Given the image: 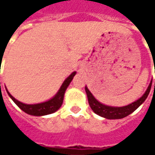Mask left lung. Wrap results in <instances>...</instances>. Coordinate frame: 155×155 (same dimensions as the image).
<instances>
[{
  "instance_id": "obj_1",
  "label": "left lung",
  "mask_w": 155,
  "mask_h": 155,
  "mask_svg": "<svg viewBox=\"0 0 155 155\" xmlns=\"http://www.w3.org/2000/svg\"><path fill=\"white\" fill-rule=\"evenodd\" d=\"M151 86H152V81L147 87L146 92L143 94V96L141 97L136 100L134 103L128 104L127 106H123V107H112V106L104 105L94 97V96L89 91V89L87 87H85V91H86L89 104H90L91 110L97 115L104 117V118H107V119H122L123 117H126L128 115H130L131 113H133L140 104L144 103V101L146 100L148 94L150 92Z\"/></svg>"
}]
</instances>
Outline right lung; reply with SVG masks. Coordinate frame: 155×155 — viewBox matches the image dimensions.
I'll list each match as a JSON object with an SVG mask.
<instances>
[{
  "mask_svg": "<svg viewBox=\"0 0 155 155\" xmlns=\"http://www.w3.org/2000/svg\"><path fill=\"white\" fill-rule=\"evenodd\" d=\"M76 75V71L72 72L71 74L69 76L68 78L64 81L62 85L60 87V89L58 90V91L57 94L50 100L44 102V103H40V104H26L21 103L20 101L16 100V99L8 91L7 92L8 94V96L11 97V99L15 102L16 105L23 110L25 113H27L28 115L35 116H45V115H49L51 113L56 112L57 110H58L63 104V100H64V92L69 86L70 83L73 79V77Z\"/></svg>",
  "mask_w": 155,
  "mask_h": 155,
  "instance_id": "1",
  "label": "right lung"
}]
</instances>
